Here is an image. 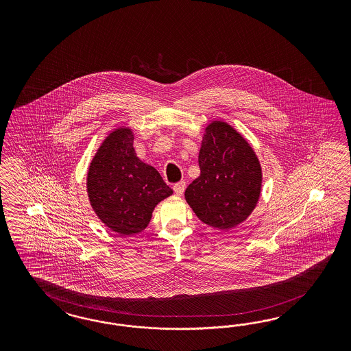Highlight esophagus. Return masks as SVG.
<instances>
[{
  "label": "esophagus",
  "mask_w": 351,
  "mask_h": 351,
  "mask_svg": "<svg viewBox=\"0 0 351 351\" xmlns=\"http://www.w3.org/2000/svg\"><path fill=\"white\" fill-rule=\"evenodd\" d=\"M185 185H186L185 181H179V182H176V184L173 185V191H175V193H176L178 195H181V194L184 193V191H185Z\"/></svg>",
  "instance_id": "esophagus-1"
}]
</instances>
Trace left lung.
Here are the masks:
<instances>
[{
	"label": "left lung",
	"instance_id": "left-lung-1",
	"mask_svg": "<svg viewBox=\"0 0 351 351\" xmlns=\"http://www.w3.org/2000/svg\"><path fill=\"white\" fill-rule=\"evenodd\" d=\"M201 175L185 191L198 219L229 229L255 208L261 189V167L255 152L234 128L213 122L206 128L198 157Z\"/></svg>",
	"mask_w": 351,
	"mask_h": 351
}]
</instances>
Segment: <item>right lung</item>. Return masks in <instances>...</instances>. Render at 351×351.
Masks as SVG:
<instances>
[{"label": "right lung", "mask_w": 351, "mask_h": 351, "mask_svg": "<svg viewBox=\"0 0 351 351\" xmlns=\"http://www.w3.org/2000/svg\"><path fill=\"white\" fill-rule=\"evenodd\" d=\"M128 128L112 132L97 150L87 175V191L99 219L113 232L130 235L147 228L158 203L172 194L154 167L143 163Z\"/></svg>", "instance_id": "1"}]
</instances>
